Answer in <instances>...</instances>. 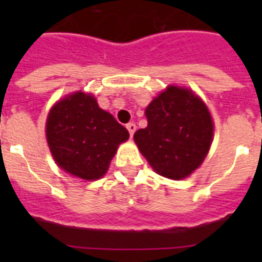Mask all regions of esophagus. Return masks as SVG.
I'll return each instance as SVG.
<instances>
[{
	"label": "esophagus",
	"mask_w": 262,
	"mask_h": 262,
	"mask_svg": "<svg viewBox=\"0 0 262 262\" xmlns=\"http://www.w3.org/2000/svg\"><path fill=\"white\" fill-rule=\"evenodd\" d=\"M126 127H127V130H129V135H130V137H133V135H135V132H136V125L133 122L132 123H127L126 125Z\"/></svg>",
	"instance_id": "34e87169"
}]
</instances>
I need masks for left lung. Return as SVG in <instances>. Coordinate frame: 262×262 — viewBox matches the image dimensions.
I'll list each match as a JSON object with an SVG mask.
<instances>
[{"instance_id":"obj_1","label":"left lung","mask_w":262,"mask_h":262,"mask_svg":"<svg viewBox=\"0 0 262 262\" xmlns=\"http://www.w3.org/2000/svg\"><path fill=\"white\" fill-rule=\"evenodd\" d=\"M148 125L135 133V141L158 174L182 179L207 156L213 123L207 106L185 88L168 87L145 110Z\"/></svg>"}]
</instances>
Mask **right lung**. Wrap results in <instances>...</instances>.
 I'll return each mask as SVG.
<instances>
[{
  "label": "right lung",
  "mask_w": 262,
  "mask_h": 262,
  "mask_svg": "<svg viewBox=\"0 0 262 262\" xmlns=\"http://www.w3.org/2000/svg\"><path fill=\"white\" fill-rule=\"evenodd\" d=\"M47 143L59 167L83 179H98L129 132L83 92L59 100L47 117Z\"/></svg>",
  "instance_id": "1"
}]
</instances>
